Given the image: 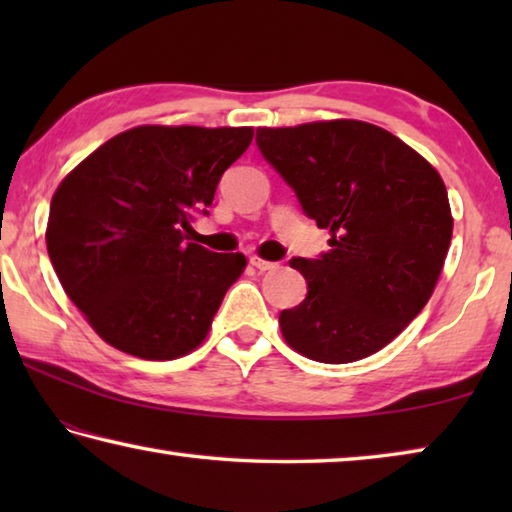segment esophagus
I'll return each instance as SVG.
<instances>
[{"mask_svg": "<svg viewBox=\"0 0 512 512\" xmlns=\"http://www.w3.org/2000/svg\"><path fill=\"white\" fill-rule=\"evenodd\" d=\"M250 266L257 268L259 273H266V271H273V268H277L275 262H266V259H259V257H250Z\"/></svg>", "mask_w": 512, "mask_h": 512, "instance_id": "obj_1", "label": "esophagus"}]
</instances>
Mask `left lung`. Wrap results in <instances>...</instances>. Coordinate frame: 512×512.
<instances>
[{
	"label": "left lung",
	"mask_w": 512,
	"mask_h": 512,
	"mask_svg": "<svg viewBox=\"0 0 512 512\" xmlns=\"http://www.w3.org/2000/svg\"><path fill=\"white\" fill-rule=\"evenodd\" d=\"M280 173L329 250L293 257L307 296L280 314L293 350L350 363L391 343L431 298L452 241V210L438 171L384 128L354 119L257 128Z\"/></svg>",
	"instance_id": "8db88e82"
}]
</instances>
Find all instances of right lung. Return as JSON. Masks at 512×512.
Returning a JSON list of instances; mask_svg holds the SVG:
<instances>
[{"mask_svg":"<svg viewBox=\"0 0 512 512\" xmlns=\"http://www.w3.org/2000/svg\"><path fill=\"white\" fill-rule=\"evenodd\" d=\"M250 142L246 126H137L58 185L49 259L69 300L112 348L167 361L203 343L246 257L192 244V221L207 214L223 171Z\"/></svg>","mask_w":512,"mask_h":512,"instance_id":"add662e5","label":"right lung"}]
</instances>
